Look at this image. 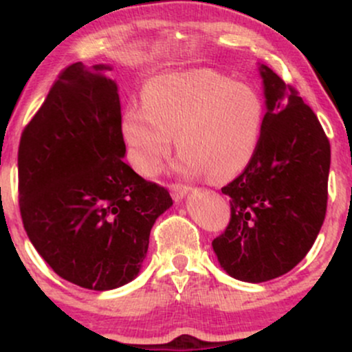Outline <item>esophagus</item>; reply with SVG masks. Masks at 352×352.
Wrapping results in <instances>:
<instances>
[{
  "label": "esophagus",
  "instance_id": "1",
  "mask_svg": "<svg viewBox=\"0 0 352 352\" xmlns=\"http://www.w3.org/2000/svg\"><path fill=\"white\" fill-rule=\"evenodd\" d=\"M188 187L187 185H184V184H172L170 185V192H172V197H173V200H182L184 199L185 195H187L188 193Z\"/></svg>",
  "mask_w": 352,
  "mask_h": 352
}]
</instances>
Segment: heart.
<instances>
[{
  "label": "heart",
  "instance_id": "1",
  "mask_svg": "<svg viewBox=\"0 0 352 352\" xmlns=\"http://www.w3.org/2000/svg\"><path fill=\"white\" fill-rule=\"evenodd\" d=\"M144 104L120 117L127 157L142 175H155L175 135L180 165L212 180L240 173L256 152L265 106L260 94L215 71L164 74L147 80Z\"/></svg>",
  "mask_w": 352,
  "mask_h": 352
}]
</instances>
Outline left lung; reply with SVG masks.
<instances>
[{
    "instance_id": "1",
    "label": "left lung",
    "mask_w": 352,
    "mask_h": 352,
    "mask_svg": "<svg viewBox=\"0 0 352 352\" xmlns=\"http://www.w3.org/2000/svg\"><path fill=\"white\" fill-rule=\"evenodd\" d=\"M266 114L245 170L221 188L230 223L212 241L221 268L246 283L293 270L316 240L328 207L329 140L316 114L278 74L260 66Z\"/></svg>"
}]
</instances>
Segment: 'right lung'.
Instances as JSON below:
<instances>
[{
    "instance_id": "1",
    "label": "right lung",
    "mask_w": 352,
    "mask_h": 352,
    "mask_svg": "<svg viewBox=\"0 0 352 352\" xmlns=\"http://www.w3.org/2000/svg\"><path fill=\"white\" fill-rule=\"evenodd\" d=\"M111 67L71 64L23 131L19 210L47 265L106 292L139 274L151 230L172 197L124 162L120 100Z\"/></svg>"
}]
</instances>
